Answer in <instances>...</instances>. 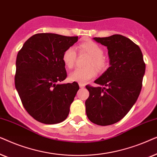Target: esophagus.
<instances>
[{
    "instance_id": "1",
    "label": "esophagus",
    "mask_w": 157,
    "mask_h": 157,
    "mask_svg": "<svg viewBox=\"0 0 157 157\" xmlns=\"http://www.w3.org/2000/svg\"><path fill=\"white\" fill-rule=\"evenodd\" d=\"M79 86H80L81 88H83V87H85V85L82 82H79Z\"/></svg>"
}]
</instances>
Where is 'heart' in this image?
<instances>
[{
  "label": "heart",
  "instance_id": "obj_1",
  "mask_svg": "<svg viewBox=\"0 0 157 157\" xmlns=\"http://www.w3.org/2000/svg\"><path fill=\"white\" fill-rule=\"evenodd\" d=\"M80 53L88 54L90 58L87 62V67L84 68H77L69 75L71 81L84 83L90 80L97 74L96 70L92 67L94 66L97 70L101 71L105 69L106 62L103 57V50L98 44L92 41H85L78 46ZM77 54L74 48L70 47L65 50L62 56L64 64L68 68H72L75 65ZM92 65V66L90 65Z\"/></svg>",
  "mask_w": 157,
  "mask_h": 157
}]
</instances>
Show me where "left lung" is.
<instances>
[{
	"label": "left lung",
	"mask_w": 157,
	"mask_h": 157,
	"mask_svg": "<svg viewBox=\"0 0 157 157\" xmlns=\"http://www.w3.org/2000/svg\"><path fill=\"white\" fill-rule=\"evenodd\" d=\"M93 39L107 47L110 67L95 80L99 87L86 86L90 93L86 114L93 124L108 126L121 121L136 102L146 65L141 49L126 36L114 34Z\"/></svg>",
	"instance_id": "obj_1"
}]
</instances>
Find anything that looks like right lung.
<instances>
[{"mask_svg": "<svg viewBox=\"0 0 157 157\" xmlns=\"http://www.w3.org/2000/svg\"><path fill=\"white\" fill-rule=\"evenodd\" d=\"M77 40L78 36L36 33L18 52L16 90L25 109L39 122L55 124L67 118L79 85L59 83L67 77L62 56Z\"/></svg>", "mask_w": 157, "mask_h": 157, "instance_id": "right-lung-1", "label": "right lung"}]
</instances>
